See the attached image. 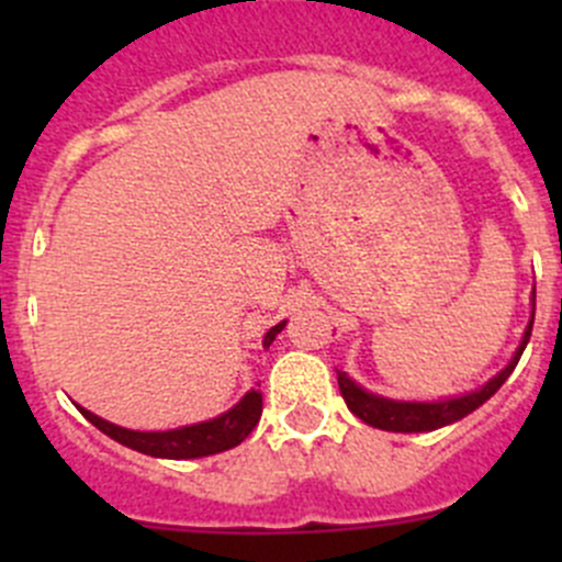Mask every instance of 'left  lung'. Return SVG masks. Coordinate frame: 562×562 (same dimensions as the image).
<instances>
[{
    "mask_svg": "<svg viewBox=\"0 0 562 562\" xmlns=\"http://www.w3.org/2000/svg\"><path fill=\"white\" fill-rule=\"evenodd\" d=\"M530 331H532V321L530 326H527L522 345H519L517 353H514L512 364H508L501 375L492 378L486 386L473 391V394L454 396V400H443V402H394V400H386V396L370 394V391L356 386L345 372H337L339 391H342V400L345 405L350 407V413H356V416H359L364 424H370V427L386 429V432H432V429L446 427V424H454L459 418L468 416V413H473L475 407L484 405V402L508 381V375H512L514 367H517L519 356H522L527 339H530Z\"/></svg>",
    "mask_w": 562,
    "mask_h": 562,
    "instance_id": "8db88e82",
    "label": "left lung"
}]
</instances>
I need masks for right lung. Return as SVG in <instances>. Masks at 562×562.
<instances>
[{"label": "right lung", "instance_id": "obj_1", "mask_svg": "<svg viewBox=\"0 0 562 562\" xmlns=\"http://www.w3.org/2000/svg\"><path fill=\"white\" fill-rule=\"evenodd\" d=\"M285 328V321L271 326L263 337V348H269L274 342L277 334ZM83 416L105 432L108 438H113L116 443L127 446V449L140 451V454L149 457H162V459H195V457H209L220 454V451H228L234 446H239L241 440L258 427L260 413H263V396L260 391H247L245 400L239 405L231 407L223 416L212 418V422L192 424V427L181 429H168V432H135V429L116 427V424H108L94 413L83 411Z\"/></svg>", "mask_w": 562, "mask_h": 562}]
</instances>
